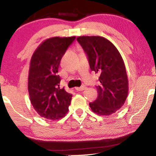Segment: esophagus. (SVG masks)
<instances>
[{"mask_svg": "<svg viewBox=\"0 0 156 156\" xmlns=\"http://www.w3.org/2000/svg\"><path fill=\"white\" fill-rule=\"evenodd\" d=\"M85 88L86 87H84V86H81V87H75V90H76L77 91H82V90H84Z\"/></svg>", "mask_w": 156, "mask_h": 156, "instance_id": "1", "label": "esophagus"}]
</instances>
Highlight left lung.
<instances>
[{
    "label": "left lung",
    "mask_w": 156,
    "mask_h": 156,
    "mask_svg": "<svg viewBox=\"0 0 156 156\" xmlns=\"http://www.w3.org/2000/svg\"><path fill=\"white\" fill-rule=\"evenodd\" d=\"M77 41L87 53L90 68L100 74L98 97L90 107L97 115H110L122 107L128 94L123 59L115 46L101 36H80Z\"/></svg>",
    "instance_id": "1"
}]
</instances>
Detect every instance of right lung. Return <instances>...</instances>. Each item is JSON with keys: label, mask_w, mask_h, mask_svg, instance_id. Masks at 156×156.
I'll list each match as a JSON object with an SVG mask.
<instances>
[{"label": "right lung", "mask_w": 156, "mask_h": 156, "mask_svg": "<svg viewBox=\"0 0 156 156\" xmlns=\"http://www.w3.org/2000/svg\"><path fill=\"white\" fill-rule=\"evenodd\" d=\"M75 39V36L46 39L31 56L28 90L31 105L41 117L58 120L68 112L72 95L59 88L57 72L62 56Z\"/></svg>", "instance_id": "right-lung-1"}]
</instances>
